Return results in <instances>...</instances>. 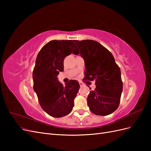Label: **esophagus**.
I'll list each match as a JSON object with an SVG mask.
<instances>
[{"mask_svg":"<svg viewBox=\"0 0 151 151\" xmlns=\"http://www.w3.org/2000/svg\"><path fill=\"white\" fill-rule=\"evenodd\" d=\"M79 85H80V86H81V87H82V86H84V84H83V83H82V82H79Z\"/></svg>","mask_w":151,"mask_h":151,"instance_id":"esophagus-1","label":"esophagus"}]
</instances>
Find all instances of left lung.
<instances>
[{
    "instance_id": "obj_1",
    "label": "left lung",
    "mask_w": 151,
    "mask_h": 151,
    "mask_svg": "<svg viewBox=\"0 0 151 151\" xmlns=\"http://www.w3.org/2000/svg\"><path fill=\"white\" fill-rule=\"evenodd\" d=\"M74 42L84 60L85 79L94 80L96 86L87 98L90 110L96 115H108L120 104L123 90L120 68L111 53L98 42L91 40Z\"/></svg>"
}]
</instances>
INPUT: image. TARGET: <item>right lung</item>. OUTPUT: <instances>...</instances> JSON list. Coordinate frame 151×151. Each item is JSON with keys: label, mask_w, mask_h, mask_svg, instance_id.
<instances>
[{"label": "right lung", "mask_w": 151, "mask_h": 151, "mask_svg": "<svg viewBox=\"0 0 151 151\" xmlns=\"http://www.w3.org/2000/svg\"><path fill=\"white\" fill-rule=\"evenodd\" d=\"M72 53H79L72 40H52L40 50L36 59L33 89L41 107L53 117L60 118L71 112L80 88L77 81L70 80L63 86L57 78L63 70L64 58Z\"/></svg>", "instance_id": "obj_1"}]
</instances>
